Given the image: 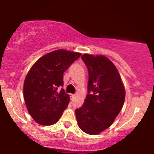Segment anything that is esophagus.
I'll return each instance as SVG.
<instances>
[{
	"label": "esophagus",
	"instance_id": "1",
	"mask_svg": "<svg viewBox=\"0 0 154 154\" xmlns=\"http://www.w3.org/2000/svg\"><path fill=\"white\" fill-rule=\"evenodd\" d=\"M75 96V95H74V94H70V97H71L72 99V98H73Z\"/></svg>",
	"mask_w": 154,
	"mask_h": 154
}]
</instances>
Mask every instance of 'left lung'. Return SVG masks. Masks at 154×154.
Instances as JSON below:
<instances>
[{"label": "left lung", "instance_id": "left-lung-1", "mask_svg": "<svg viewBox=\"0 0 154 154\" xmlns=\"http://www.w3.org/2000/svg\"><path fill=\"white\" fill-rule=\"evenodd\" d=\"M82 59L88 67V95L75 110L79 128L89 135H98L111 126L123 106L125 91L114 64L103 55L85 54Z\"/></svg>", "mask_w": 154, "mask_h": 154}]
</instances>
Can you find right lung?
Segmentation results:
<instances>
[{
	"label": "right lung",
	"mask_w": 154,
	"mask_h": 154,
	"mask_svg": "<svg viewBox=\"0 0 154 154\" xmlns=\"http://www.w3.org/2000/svg\"><path fill=\"white\" fill-rule=\"evenodd\" d=\"M80 53L59 49L40 57L31 67L24 82L26 109L37 123L54 125L59 121L69 103L64 90L63 75Z\"/></svg>",
	"instance_id": "add662e5"
}]
</instances>
